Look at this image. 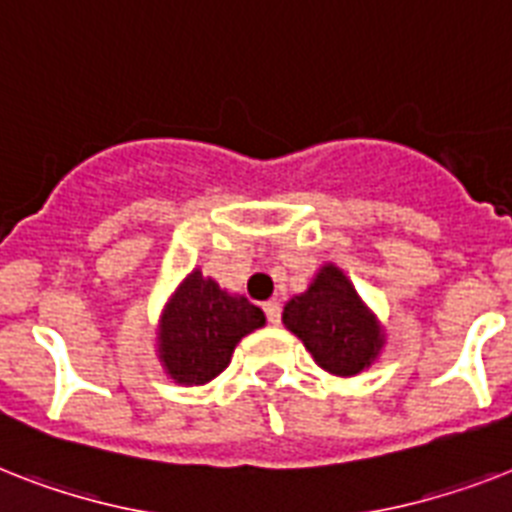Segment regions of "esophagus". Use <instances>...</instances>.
<instances>
[{
  "mask_svg": "<svg viewBox=\"0 0 512 512\" xmlns=\"http://www.w3.org/2000/svg\"><path fill=\"white\" fill-rule=\"evenodd\" d=\"M263 310H265V318H268L270 326H278V323H281V305H278L276 299L265 302Z\"/></svg>",
  "mask_w": 512,
  "mask_h": 512,
  "instance_id": "34e87169",
  "label": "esophagus"
}]
</instances>
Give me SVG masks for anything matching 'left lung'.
<instances>
[{
  "label": "left lung",
  "instance_id": "left-lung-1",
  "mask_svg": "<svg viewBox=\"0 0 512 512\" xmlns=\"http://www.w3.org/2000/svg\"><path fill=\"white\" fill-rule=\"evenodd\" d=\"M281 318L315 363L334 376H357L384 347L376 315L357 297L350 278L331 263L318 270L305 294L286 302Z\"/></svg>",
  "mask_w": 512,
  "mask_h": 512
}]
</instances>
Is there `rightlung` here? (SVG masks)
I'll use <instances>...</instances> for the list:
<instances>
[{"label":"right lung","mask_w":512,"mask_h":512,"mask_svg":"<svg viewBox=\"0 0 512 512\" xmlns=\"http://www.w3.org/2000/svg\"><path fill=\"white\" fill-rule=\"evenodd\" d=\"M260 326H265L260 307L228 294L197 268L162 310L157 357L176 384H207L226 371L242 336Z\"/></svg>","instance_id":"add662e5"}]
</instances>
